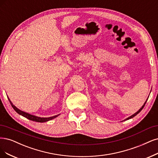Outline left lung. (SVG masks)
Masks as SVG:
<instances>
[{
	"label": "left lung",
	"mask_w": 158,
	"mask_h": 158,
	"mask_svg": "<svg viewBox=\"0 0 158 158\" xmlns=\"http://www.w3.org/2000/svg\"><path fill=\"white\" fill-rule=\"evenodd\" d=\"M148 99H146V102H144V104L143 105V106L142 107H141L140 108V109L137 112H136V113H135L134 114H133V115L132 116H129V118H126V119H124V120H127V119H131V118H133L134 116H135L136 115H137V114L141 111V110H143V108H144V105H145V104H146V101H147V100H148Z\"/></svg>",
	"instance_id": "1"
}]
</instances>
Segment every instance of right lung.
Wrapping results in <instances>:
<instances>
[{"label": "right lung", "instance_id": "obj_1", "mask_svg": "<svg viewBox=\"0 0 158 158\" xmlns=\"http://www.w3.org/2000/svg\"><path fill=\"white\" fill-rule=\"evenodd\" d=\"M10 102L11 105H12V106L13 107V108L14 109V110L17 112L18 114H20V115L23 116V117L27 118L30 119V120H32V121H35V122H40V123H43V122H48L49 120H51V119H54L56 118V117H57L59 114H58V115H56V116H52V117H49V118H40V117H38V116H35L34 115H32V114H30L29 113H27V112H25L23 111H21L19 109H18V108L15 106L13 103L11 102V101L10 100V99H8Z\"/></svg>", "mask_w": 158, "mask_h": 158}]
</instances>
